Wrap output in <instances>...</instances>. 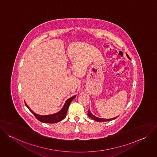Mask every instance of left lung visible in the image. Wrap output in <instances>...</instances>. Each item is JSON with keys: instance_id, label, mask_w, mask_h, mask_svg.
I'll list each match as a JSON object with an SVG mask.
<instances>
[{"instance_id": "left-lung-1", "label": "left lung", "mask_w": 157, "mask_h": 157, "mask_svg": "<svg viewBox=\"0 0 157 157\" xmlns=\"http://www.w3.org/2000/svg\"><path fill=\"white\" fill-rule=\"evenodd\" d=\"M87 115L89 117H91V119H94V121H98V122H105V121H112V120H114L115 119H116L117 117H114V118H113V119H102V118H99V117H97L96 116H94L93 114H92V113L90 112V110H88L87 111Z\"/></svg>"}]
</instances>
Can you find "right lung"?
Returning a JSON list of instances; mask_svg holds the SVG:
<instances>
[{"label": "right lung", "mask_w": 157, "mask_h": 157, "mask_svg": "<svg viewBox=\"0 0 157 157\" xmlns=\"http://www.w3.org/2000/svg\"><path fill=\"white\" fill-rule=\"evenodd\" d=\"M75 98H76V96H74L69 98L68 99H67L66 101L65 102V104H64L63 108L58 112V113L53 114L47 115V116H41V115L35 114L28 107L27 104L25 102V105L27 107V108L32 112V113L35 116V117L38 121H40L41 122H44V123L53 124V123H57L65 118V117L66 116V113H67V111H68L69 105H70L71 102L72 101V100H73V99H75Z\"/></svg>", "instance_id": "obj_1"}]
</instances>
